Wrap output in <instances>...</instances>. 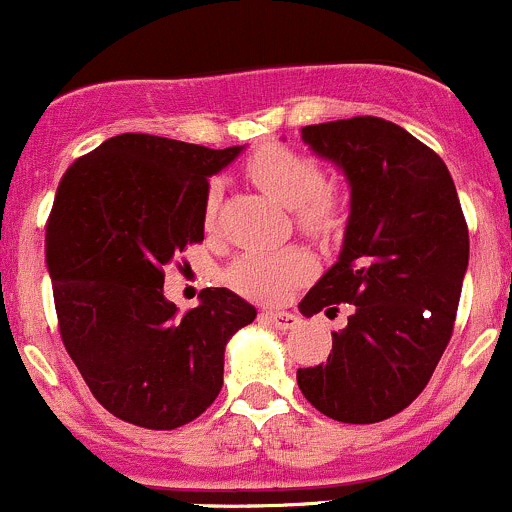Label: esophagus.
<instances>
[{"mask_svg":"<svg viewBox=\"0 0 512 512\" xmlns=\"http://www.w3.org/2000/svg\"><path fill=\"white\" fill-rule=\"evenodd\" d=\"M265 319L275 329H282V332L299 327V317H297V314H292V312H267Z\"/></svg>","mask_w":512,"mask_h":512,"instance_id":"1","label":"esophagus"}]
</instances>
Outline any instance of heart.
Masks as SVG:
<instances>
[{"label": "heart", "mask_w": 512, "mask_h": 512, "mask_svg": "<svg viewBox=\"0 0 512 512\" xmlns=\"http://www.w3.org/2000/svg\"><path fill=\"white\" fill-rule=\"evenodd\" d=\"M247 178L265 193L292 208L294 225L304 235H329L344 215V193L337 183L322 178V168L312 156L294 148L267 143L245 160ZM218 220V188H210L203 205L205 230ZM312 272L307 255L299 250L245 252L227 270L232 289L260 302H277Z\"/></svg>", "instance_id": "1"}]
</instances>
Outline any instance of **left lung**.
Instances as JSON below:
<instances>
[{"label": "left lung", "mask_w": 512, "mask_h": 512, "mask_svg": "<svg viewBox=\"0 0 512 512\" xmlns=\"http://www.w3.org/2000/svg\"><path fill=\"white\" fill-rule=\"evenodd\" d=\"M314 153L334 160L352 185L337 265L299 309L337 314L332 354L297 369L304 399L342 423H379L426 389L451 342L468 225L446 163L396 123L376 116L302 128Z\"/></svg>", "instance_id": "1"}]
</instances>
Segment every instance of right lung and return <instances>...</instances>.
Masks as SVG:
<instances>
[{
    "mask_svg": "<svg viewBox=\"0 0 512 512\" xmlns=\"http://www.w3.org/2000/svg\"><path fill=\"white\" fill-rule=\"evenodd\" d=\"M240 151L121 133L56 188L46 267L61 342L98 404L133 426L173 431L203 414L223 389L227 339L257 314L225 287L183 317L163 297L165 270L203 242L208 178Z\"/></svg>",
    "mask_w": 512,
    "mask_h": 512,
    "instance_id": "obj_1",
    "label": "right lung"
}]
</instances>
